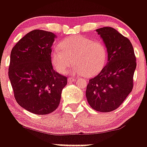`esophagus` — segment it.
I'll return each mask as SVG.
<instances>
[{"label":"esophagus","mask_w":147,"mask_h":147,"mask_svg":"<svg viewBox=\"0 0 147 147\" xmlns=\"http://www.w3.org/2000/svg\"><path fill=\"white\" fill-rule=\"evenodd\" d=\"M76 80L75 78H74V77H68V82H75Z\"/></svg>","instance_id":"1"}]
</instances>
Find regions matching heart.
I'll return each mask as SVG.
<instances>
[{"label": "heart", "instance_id": "b5f03b06", "mask_svg": "<svg viewBox=\"0 0 147 147\" xmlns=\"http://www.w3.org/2000/svg\"><path fill=\"white\" fill-rule=\"evenodd\" d=\"M59 47L52 50L50 59L52 66L59 74L66 73L73 61V72L85 73L90 77L102 70L107 59L104 45L87 37H68L61 42Z\"/></svg>", "mask_w": 147, "mask_h": 147}]
</instances>
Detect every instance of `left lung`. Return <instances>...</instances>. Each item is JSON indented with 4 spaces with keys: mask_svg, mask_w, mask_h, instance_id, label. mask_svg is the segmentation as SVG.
I'll return each instance as SVG.
<instances>
[{
    "mask_svg": "<svg viewBox=\"0 0 147 147\" xmlns=\"http://www.w3.org/2000/svg\"><path fill=\"white\" fill-rule=\"evenodd\" d=\"M108 52L106 66L89 79L86 96L92 109L111 112L125 100L133 87L136 59L129 39L111 27L96 30Z\"/></svg>",
    "mask_w": 147,
    "mask_h": 147,
    "instance_id": "1",
    "label": "left lung"
}]
</instances>
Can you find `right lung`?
Segmentation results:
<instances>
[{"label":"right lung","instance_id":"right-lung-1","mask_svg":"<svg viewBox=\"0 0 147 147\" xmlns=\"http://www.w3.org/2000/svg\"><path fill=\"white\" fill-rule=\"evenodd\" d=\"M56 35L34 30L25 35L12 48L9 78L16 101L36 115L53 112L59 105L67 77L55 72L50 54Z\"/></svg>","mask_w":147,"mask_h":147}]
</instances>
